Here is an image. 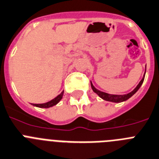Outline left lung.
Wrapping results in <instances>:
<instances>
[{"label":"left lung","instance_id":"8db88e82","mask_svg":"<svg viewBox=\"0 0 159 159\" xmlns=\"http://www.w3.org/2000/svg\"><path fill=\"white\" fill-rule=\"evenodd\" d=\"M145 74H146V72H145ZM144 78H145V74L144 76H143V79L141 80L140 82L139 83V85L136 86V88H135L133 91H131L130 93H127V94H124V95L110 94V93H105V92H102V91H100L98 89H96V88L93 86V84H92V82H91V87H92V89L93 90V92L96 93L101 98H102L103 100L108 101V102H125V101L128 100L129 98H131V97L133 96V95L138 90H139V88H140L141 85H142V84L143 83Z\"/></svg>","mask_w":159,"mask_h":159}]
</instances>
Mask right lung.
Segmentation results:
<instances>
[{
	"mask_svg": "<svg viewBox=\"0 0 159 159\" xmlns=\"http://www.w3.org/2000/svg\"><path fill=\"white\" fill-rule=\"evenodd\" d=\"M63 93H64V91H62L61 93H60L59 95L53 98V100L49 101L48 102H45V103H42V104H33V106H37V107H39V108H49V107H52V106H55L57 105V103L61 100L62 98V96H63Z\"/></svg>",
	"mask_w": 159,
	"mask_h": 159,
	"instance_id": "add662e5",
	"label": "right lung"
}]
</instances>
